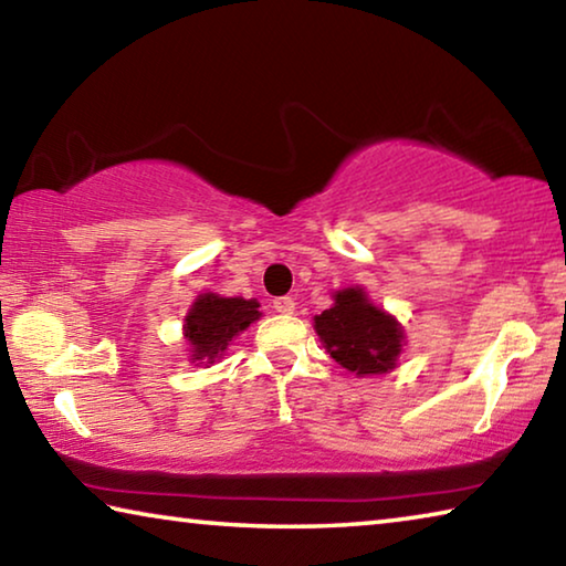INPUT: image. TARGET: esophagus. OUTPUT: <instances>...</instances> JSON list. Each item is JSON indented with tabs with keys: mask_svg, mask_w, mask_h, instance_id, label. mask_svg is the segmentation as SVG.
<instances>
[{
	"mask_svg": "<svg viewBox=\"0 0 566 566\" xmlns=\"http://www.w3.org/2000/svg\"><path fill=\"white\" fill-rule=\"evenodd\" d=\"M272 304H274V310L280 312V314H294V300H292V296H276Z\"/></svg>",
	"mask_w": 566,
	"mask_h": 566,
	"instance_id": "34e87169",
	"label": "esophagus"
}]
</instances>
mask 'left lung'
I'll list each match as a JSON object with an SVG mask.
<instances>
[{"instance_id":"obj_1","label":"left lung","mask_w":566,"mask_h":566,"mask_svg":"<svg viewBox=\"0 0 566 566\" xmlns=\"http://www.w3.org/2000/svg\"><path fill=\"white\" fill-rule=\"evenodd\" d=\"M332 300L329 310L314 317V332L329 357L357 377L397 369L407 334L395 314L371 302L359 284L337 290Z\"/></svg>"}]
</instances>
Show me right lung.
I'll list each match as a JSON object with an SVG mask.
<instances>
[{
    "label": "right lung",
    "mask_w": 566,
    "mask_h": 566,
    "mask_svg": "<svg viewBox=\"0 0 566 566\" xmlns=\"http://www.w3.org/2000/svg\"><path fill=\"white\" fill-rule=\"evenodd\" d=\"M260 317L262 312L256 300L219 296L214 292L199 294L181 327L189 347V361H195V367H209L222 359L232 339Z\"/></svg>",
    "instance_id": "add662e5"
}]
</instances>
